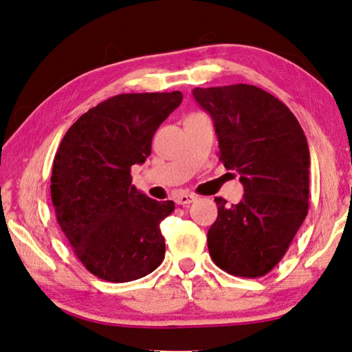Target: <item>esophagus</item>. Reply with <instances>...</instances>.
<instances>
[{"label":"esophagus","instance_id":"1","mask_svg":"<svg viewBox=\"0 0 352 352\" xmlns=\"http://www.w3.org/2000/svg\"><path fill=\"white\" fill-rule=\"evenodd\" d=\"M197 200V197L192 194H178L175 195V203L177 204H190Z\"/></svg>","mask_w":352,"mask_h":352}]
</instances>
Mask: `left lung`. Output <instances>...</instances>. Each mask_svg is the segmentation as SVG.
Listing matches in <instances>:
<instances>
[{"label": "left lung", "mask_w": 352, "mask_h": 352, "mask_svg": "<svg viewBox=\"0 0 352 352\" xmlns=\"http://www.w3.org/2000/svg\"><path fill=\"white\" fill-rule=\"evenodd\" d=\"M214 120L219 160L237 170L241 201L226 206L208 231L214 263L232 276L263 277L283 258L309 209V148L282 101L251 85L195 87Z\"/></svg>", "instance_id": "8db88e82"}]
</instances>
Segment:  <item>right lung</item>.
Listing matches in <instances>:
<instances>
[{
	"label": "right lung",
	"instance_id": "1",
	"mask_svg": "<svg viewBox=\"0 0 352 352\" xmlns=\"http://www.w3.org/2000/svg\"><path fill=\"white\" fill-rule=\"evenodd\" d=\"M182 92L121 94L75 121L56 151L50 194L56 221L89 272L112 283L148 276L164 258L160 223L175 209L132 184L152 137Z\"/></svg>",
	"mask_w": 352,
	"mask_h": 352
}]
</instances>
